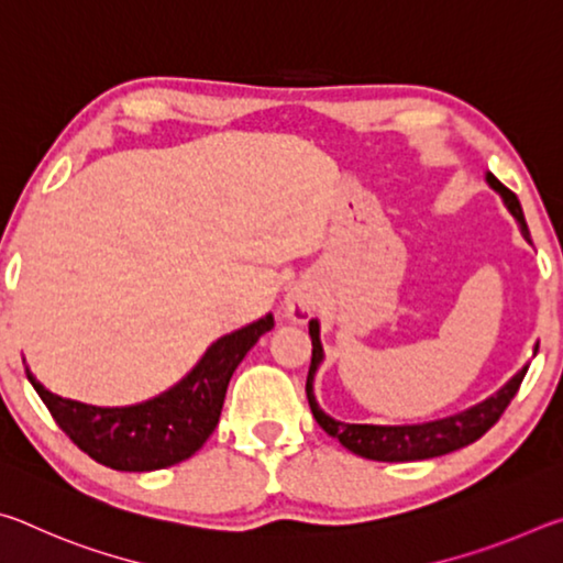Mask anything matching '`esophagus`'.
Listing matches in <instances>:
<instances>
[{
	"mask_svg": "<svg viewBox=\"0 0 563 563\" xmlns=\"http://www.w3.org/2000/svg\"><path fill=\"white\" fill-rule=\"evenodd\" d=\"M318 308V295L316 288H312V283H295L292 288L285 295V318L295 325H302V322H308L312 318V312Z\"/></svg>",
	"mask_w": 563,
	"mask_h": 563,
	"instance_id": "obj_1",
	"label": "esophagus"
}]
</instances>
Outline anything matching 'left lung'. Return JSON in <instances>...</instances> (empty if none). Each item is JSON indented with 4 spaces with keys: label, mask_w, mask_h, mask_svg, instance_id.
I'll list each match as a JSON object with an SVG mask.
<instances>
[{
    "label": "left lung",
    "mask_w": 563,
    "mask_h": 563,
    "mask_svg": "<svg viewBox=\"0 0 563 563\" xmlns=\"http://www.w3.org/2000/svg\"><path fill=\"white\" fill-rule=\"evenodd\" d=\"M487 184L501 196L504 206H507L509 213L517 218L523 238L529 241V228H527V221H523L519 198L514 196L507 186L499 184V180L492 174H487ZM310 340H312V360H310V373H308V385H305V393H308L312 417H316V422L322 427V430H325L330 437H335V440L345 446V450L365 456V460H375V462L432 460V456L450 454L454 450H462V446L476 442L482 434H487L492 427L499 422V417L504 415V409L509 407L514 395L519 393L521 379L529 369V365H523L507 385L497 389L492 397L482 399L479 405H474L470 409H464V412H456L450 417L432 419V422L347 424V422H340V419L322 412L318 399H316V393H312L316 373H318L320 362L325 360V352H322V342H320V322L318 320H310ZM533 350H539V345Z\"/></svg>",
    "instance_id": "obj_1"
}]
</instances>
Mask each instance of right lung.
<instances>
[{"label":"right lung","mask_w":563,"mask_h":563,"mask_svg":"<svg viewBox=\"0 0 563 563\" xmlns=\"http://www.w3.org/2000/svg\"><path fill=\"white\" fill-rule=\"evenodd\" d=\"M273 325L268 312L218 338L180 383L129 407H97L54 395L30 367L26 377L56 424L91 460L117 472L166 470L194 456L213 434L235 367Z\"/></svg>","instance_id":"obj_1"}]
</instances>
